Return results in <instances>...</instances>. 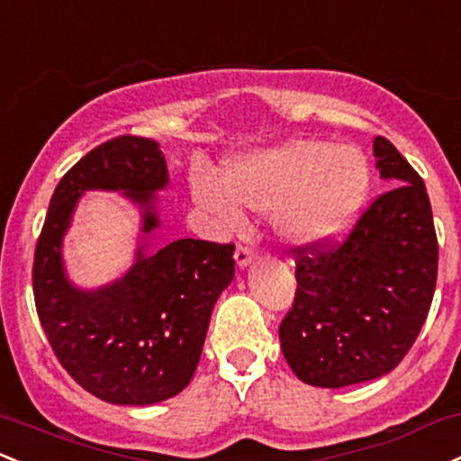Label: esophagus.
<instances>
[{
    "label": "esophagus",
    "mask_w": 461,
    "mask_h": 461,
    "mask_svg": "<svg viewBox=\"0 0 461 461\" xmlns=\"http://www.w3.org/2000/svg\"><path fill=\"white\" fill-rule=\"evenodd\" d=\"M234 260H236V265H239V269H247V267L251 265V260H254V254H251V251L247 249V247L239 245V247H236Z\"/></svg>",
    "instance_id": "esophagus-1"
}]
</instances>
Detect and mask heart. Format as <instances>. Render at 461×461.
<instances>
[{
    "label": "heart",
    "instance_id": "obj_1",
    "mask_svg": "<svg viewBox=\"0 0 461 461\" xmlns=\"http://www.w3.org/2000/svg\"><path fill=\"white\" fill-rule=\"evenodd\" d=\"M370 190V164L352 144L293 140L231 159L225 176L192 181L196 203L221 231L245 225L242 205L271 214L277 236L317 249L335 242L357 221Z\"/></svg>",
    "mask_w": 461,
    "mask_h": 461
}]
</instances>
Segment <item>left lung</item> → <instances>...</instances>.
<instances>
[{
  "instance_id": "left-lung-1",
  "label": "left lung",
  "mask_w": 461,
  "mask_h": 461,
  "mask_svg": "<svg viewBox=\"0 0 461 461\" xmlns=\"http://www.w3.org/2000/svg\"><path fill=\"white\" fill-rule=\"evenodd\" d=\"M383 192L346 242L297 251V293L280 346L300 381L339 389L385 376L416 341L438 280L427 188L385 138H374Z\"/></svg>"
}]
</instances>
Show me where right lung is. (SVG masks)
Listing matches in <instances>:
<instances>
[{
  "label": "right lung",
  "mask_w": 461,
  "mask_h": 461,
  "mask_svg": "<svg viewBox=\"0 0 461 461\" xmlns=\"http://www.w3.org/2000/svg\"><path fill=\"white\" fill-rule=\"evenodd\" d=\"M168 166L155 140L120 135L87 153L59 181L37 251L32 288L50 346L80 387L111 404L146 407L188 387L212 311L234 280V245L181 239L153 247L157 192ZM118 191L140 210L134 265L98 289L68 280L62 240L85 191Z\"/></svg>",
  "instance_id": "add662e5"
}]
</instances>
